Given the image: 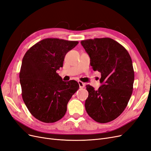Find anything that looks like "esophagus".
<instances>
[{
	"label": "esophagus",
	"mask_w": 151,
	"mask_h": 151,
	"mask_svg": "<svg viewBox=\"0 0 151 151\" xmlns=\"http://www.w3.org/2000/svg\"><path fill=\"white\" fill-rule=\"evenodd\" d=\"M78 84H79V86H80V88H84V87H85V83H83L81 81H78Z\"/></svg>",
	"instance_id": "obj_1"
}]
</instances>
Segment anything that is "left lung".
I'll return each mask as SVG.
<instances>
[{"instance_id":"8db88e82","label":"left lung","mask_w":151,"mask_h":151,"mask_svg":"<svg viewBox=\"0 0 151 151\" xmlns=\"http://www.w3.org/2000/svg\"><path fill=\"white\" fill-rule=\"evenodd\" d=\"M81 44L90 56L92 68L101 73L102 84L98 90L86 85L88 91L86 111L97 122H109L123 112L132 95V59L123 46L109 37L83 40Z\"/></svg>"}]
</instances>
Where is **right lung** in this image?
<instances>
[{
  "mask_svg": "<svg viewBox=\"0 0 151 151\" xmlns=\"http://www.w3.org/2000/svg\"><path fill=\"white\" fill-rule=\"evenodd\" d=\"M78 42L46 38L24 55L19 78L24 104L33 116L53 123L66 114L67 104L79 88L75 80L63 81L56 71L63 67L66 53Z\"/></svg>",
  "mask_w": 151,
  "mask_h": 151,
  "instance_id": "right-lung-1",
  "label": "right lung"
}]
</instances>
